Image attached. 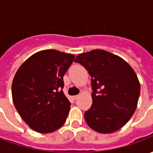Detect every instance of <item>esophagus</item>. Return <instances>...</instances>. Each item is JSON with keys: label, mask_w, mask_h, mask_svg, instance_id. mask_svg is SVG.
Instances as JSON below:
<instances>
[{"label": "esophagus", "mask_w": 153, "mask_h": 153, "mask_svg": "<svg viewBox=\"0 0 153 153\" xmlns=\"http://www.w3.org/2000/svg\"><path fill=\"white\" fill-rule=\"evenodd\" d=\"M79 95H74V96L72 97V98H73L74 100H76L77 98H78V97H79Z\"/></svg>", "instance_id": "esophagus-1"}]
</instances>
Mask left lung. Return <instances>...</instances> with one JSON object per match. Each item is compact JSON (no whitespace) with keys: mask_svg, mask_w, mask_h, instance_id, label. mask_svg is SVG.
Segmentation results:
<instances>
[{"mask_svg":"<svg viewBox=\"0 0 153 153\" xmlns=\"http://www.w3.org/2000/svg\"><path fill=\"white\" fill-rule=\"evenodd\" d=\"M74 61L92 77L93 105L84 113L87 124L102 134L121 128L134 113L140 94L134 70L120 57L98 49L79 54Z\"/></svg>","mask_w":153,"mask_h":153,"instance_id":"8db88e82","label":"left lung"}]
</instances>
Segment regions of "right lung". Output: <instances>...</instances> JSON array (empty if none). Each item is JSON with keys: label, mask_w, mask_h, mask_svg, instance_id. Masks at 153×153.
<instances>
[{"label": "right lung", "mask_w": 153, "mask_h": 153, "mask_svg": "<svg viewBox=\"0 0 153 153\" xmlns=\"http://www.w3.org/2000/svg\"><path fill=\"white\" fill-rule=\"evenodd\" d=\"M74 57L56 50L41 51L25 60L15 74L13 102L34 131L51 133L66 120L70 102L62 90L63 77Z\"/></svg>", "instance_id": "1"}]
</instances>
